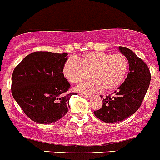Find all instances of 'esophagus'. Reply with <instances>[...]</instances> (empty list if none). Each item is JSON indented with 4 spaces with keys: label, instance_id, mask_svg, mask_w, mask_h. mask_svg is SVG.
<instances>
[{
    "label": "esophagus",
    "instance_id": "esophagus-1",
    "mask_svg": "<svg viewBox=\"0 0 160 160\" xmlns=\"http://www.w3.org/2000/svg\"><path fill=\"white\" fill-rule=\"evenodd\" d=\"M81 96L84 97L86 99H89V98H91V95H83V94H81Z\"/></svg>",
    "mask_w": 160,
    "mask_h": 160
}]
</instances>
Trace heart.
I'll list each match as a JSON object with an SVG mask.
<instances>
[{"label":"heart","instance_id":"b5f03b06","mask_svg":"<svg viewBox=\"0 0 160 160\" xmlns=\"http://www.w3.org/2000/svg\"><path fill=\"white\" fill-rule=\"evenodd\" d=\"M129 66V62L121 53L112 55L108 52H89L82 57L69 59L64 65L63 73L71 83H80L90 78L94 80L75 88V91L90 93L103 88L110 91L121 85Z\"/></svg>","mask_w":160,"mask_h":160}]
</instances>
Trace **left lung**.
I'll list each match as a JSON object with an SVG mask.
<instances>
[{
  "instance_id": "1",
  "label": "left lung",
  "mask_w": 160,
  "mask_h": 160,
  "mask_svg": "<svg viewBox=\"0 0 160 160\" xmlns=\"http://www.w3.org/2000/svg\"><path fill=\"white\" fill-rule=\"evenodd\" d=\"M129 61V73L125 81L112 95L103 99V105L94 112L95 117L106 123L116 124L132 116L140 108L151 82V73L144 61L130 49L119 47Z\"/></svg>"
}]
</instances>
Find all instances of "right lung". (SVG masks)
<instances>
[{"mask_svg":"<svg viewBox=\"0 0 160 160\" xmlns=\"http://www.w3.org/2000/svg\"><path fill=\"white\" fill-rule=\"evenodd\" d=\"M67 53L35 52L15 67L12 74L13 99L30 119L51 124L69 108L70 84L64 76Z\"/></svg>","mask_w":160,"mask_h":160,"instance_id":"1","label":"right lung"}]
</instances>
